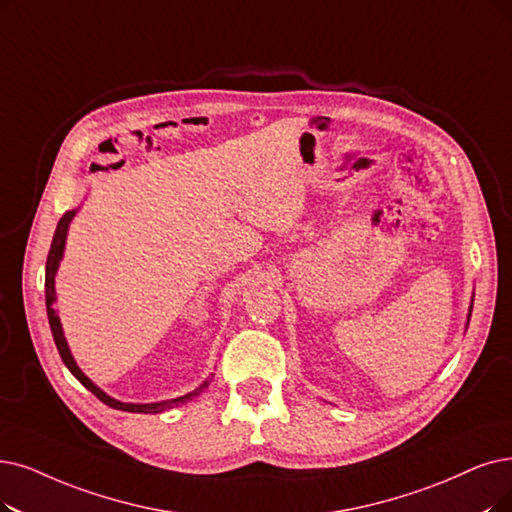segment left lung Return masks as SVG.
<instances>
[{
	"mask_svg": "<svg viewBox=\"0 0 512 512\" xmlns=\"http://www.w3.org/2000/svg\"><path fill=\"white\" fill-rule=\"evenodd\" d=\"M473 302H475V294L470 296V304H468V315H466V325H464V327H468V323H470V315H473Z\"/></svg>",
	"mask_w": 512,
	"mask_h": 512,
	"instance_id": "1",
	"label": "left lung"
}]
</instances>
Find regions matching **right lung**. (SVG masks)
Listing matches in <instances>:
<instances>
[{
  "instance_id": "obj_1",
  "label": "right lung",
  "mask_w": 512,
  "mask_h": 512,
  "mask_svg": "<svg viewBox=\"0 0 512 512\" xmlns=\"http://www.w3.org/2000/svg\"><path fill=\"white\" fill-rule=\"evenodd\" d=\"M75 214H77V208L65 212L63 218L58 220L54 237H52L50 252H48V260H46V311H48L50 330H52V338H54V344H56L60 359H63V363L67 365V370H69L81 384H84L92 395H96L105 405L113 407V410L132 412V414H161V412H166V410H172V407H176V405H182V403L191 401L193 397H197V395L203 391V388H206V386L210 384V380H203V382L195 388V391H191V393H187V395H182V397H176V399L155 401V403H124V401H119V399L107 395L105 391H102L100 386H96L84 372H81V367L77 365L75 357L71 355V349H69V344H67V338H65V332H63V323H60L58 311L54 309V302H56V273H58V267H60V260H63V256H65V243H67L69 224H71V220L75 218Z\"/></svg>"
}]
</instances>
